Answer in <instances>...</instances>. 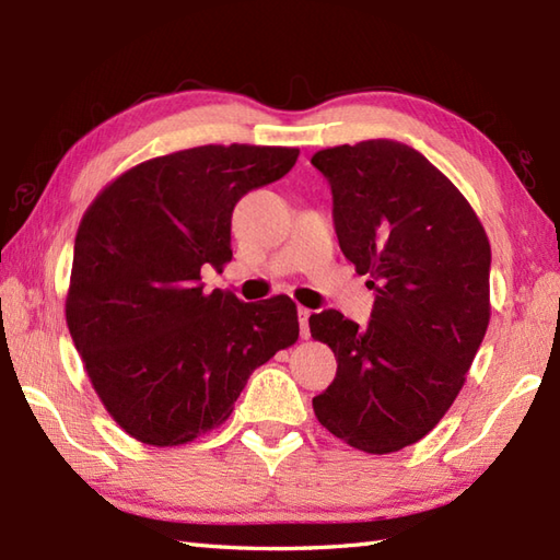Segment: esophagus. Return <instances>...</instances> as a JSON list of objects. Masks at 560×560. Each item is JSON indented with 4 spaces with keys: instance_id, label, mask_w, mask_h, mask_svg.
<instances>
[{
    "instance_id": "1",
    "label": "esophagus",
    "mask_w": 560,
    "mask_h": 560,
    "mask_svg": "<svg viewBox=\"0 0 560 560\" xmlns=\"http://www.w3.org/2000/svg\"><path fill=\"white\" fill-rule=\"evenodd\" d=\"M307 319H311V311H307V307H299V325L303 339L311 337V325H307Z\"/></svg>"
}]
</instances>
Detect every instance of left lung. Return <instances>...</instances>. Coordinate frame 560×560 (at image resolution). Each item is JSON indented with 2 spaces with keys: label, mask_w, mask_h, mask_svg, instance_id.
I'll list each match as a JSON object with an SVG mask.
<instances>
[{
  "label": "left lung",
  "mask_w": 560,
  "mask_h": 560,
  "mask_svg": "<svg viewBox=\"0 0 560 560\" xmlns=\"http://www.w3.org/2000/svg\"><path fill=\"white\" fill-rule=\"evenodd\" d=\"M343 257L368 273V327L339 311L311 315L337 355L313 399L331 435L387 455L431 433L467 380L491 319V245L459 189L419 151L368 139L317 151Z\"/></svg>",
  "instance_id": "left-lung-1"
}]
</instances>
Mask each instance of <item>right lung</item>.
I'll use <instances>...</instances> for the list:
<instances>
[{
	"mask_svg": "<svg viewBox=\"0 0 560 560\" xmlns=\"http://www.w3.org/2000/svg\"><path fill=\"white\" fill-rule=\"evenodd\" d=\"M299 149L209 144L135 165L83 213L67 327L103 407L139 443L173 447L219 428L247 377L299 339L289 295L205 293L231 261V217L287 175Z\"/></svg>",
	"mask_w": 560,
	"mask_h": 560,
	"instance_id": "right-lung-1",
	"label": "right lung"
}]
</instances>
